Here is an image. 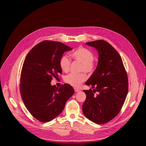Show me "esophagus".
Segmentation results:
<instances>
[{
	"label": "esophagus",
	"instance_id": "obj_1",
	"mask_svg": "<svg viewBox=\"0 0 146 146\" xmlns=\"http://www.w3.org/2000/svg\"><path fill=\"white\" fill-rule=\"evenodd\" d=\"M74 91L76 92H80V90L79 89L76 88H74Z\"/></svg>",
	"mask_w": 146,
	"mask_h": 146
}]
</instances>
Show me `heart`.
<instances>
[{
  "mask_svg": "<svg viewBox=\"0 0 146 146\" xmlns=\"http://www.w3.org/2000/svg\"><path fill=\"white\" fill-rule=\"evenodd\" d=\"M71 57L82 63L80 71L88 73H93L95 70L96 63L94 58V54L89 50L80 47L71 52ZM71 61L66 56H63L60 59L59 65L64 72L69 70ZM87 79L86 75L84 73H70L65 78V82L74 87H79L82 83Z\"/></svg>",
  "mask_w": 146,
  "mask_h": 146,
  "instance_id": "heart-1",
  "label": "heart"
}]
</instances>
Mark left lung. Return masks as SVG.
Masks as SVG:
<instances>
[{
  "instance_id": "obj_1",
  "label": "left lung",
  "mask_w": 146,
  "mask_h": 146,
  "mask_svg": "<svg viewBox=\"0 0 146 146\" xmlns=\"http://www.w3.org/2000/svg\"><path fill=\"white\" fill-rule=\"evenodd\" d=\"M86 44L98 51L99 57L96 68L85 83L93 90H83L86 99L82 111L91 121L104 124L115 117L124 105L128 90L127 74L119 53L108 42L99 40Z\"/></svg>"
}]
</instances>
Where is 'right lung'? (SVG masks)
<instances>
[{
	"mask_svg": "<svg viewBox=\"0 0 146 146\" xmlns=\"http://www.w3.org/2000/svg\"><path fill=\"white\" fill-rule=\"evenodd\" d=\"M72 48L60 42L44 41L36 44L27 54L22 66L20 92L27 109L36 119L49 122L64 108L74 93L65 83L58 88L51 85L52 78L61 74L59 61L64 52Z\"/></svg>",
	"mask_w": 146,
	"mask_h": 146,
	"instance_id": "right-lung-1",
	"label": "right lung"
}]
</instances>
